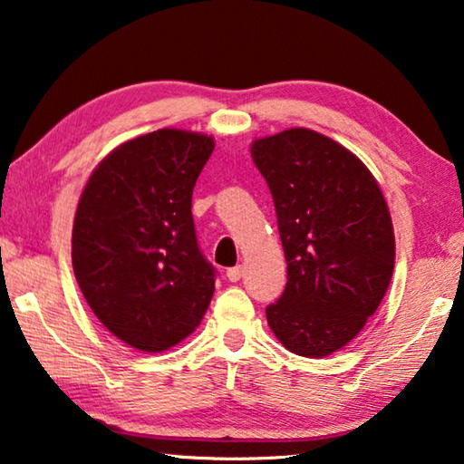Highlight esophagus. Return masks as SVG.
I'll return each mask as SVG.
<instances>
[{
	"mask_svg": "<svg viewBox=\"0 0 464 464\" xmlns=\"http://www.w3.org/2000/svg\"><path fill=\"white\" fill-rule=\"evenodd\" d=\"M241 275H244V268H241V266H233V268L227 270V278H229L231 283H237Z\"/></svg>",
	"mask_w": 464,
	"mask_h": 464,
	"instance_id": "34e87169",
	"label": "esophagus"
}]
</instances>
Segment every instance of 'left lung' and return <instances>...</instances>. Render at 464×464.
<instances>
[{"label": "left lung", "instance_id": "left-lung-1", "mask_svg": "<svg viewBox=\"0 0 464 464\" xmlns=\"http://www.w3.org/2000/svg\"><path fill=\"white\" fill-rule=\"evenodd\" d=\"M276 208L286 286L266 307L285 349L326 357L351 343L394 270L392 218L378 181L334 140L307 128L254 140Z\"/></svg>", "mask_w": 464, "mask_h": 464}]
</instances>
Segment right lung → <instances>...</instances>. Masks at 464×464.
<instances>
[{
	"label": "right lung",
	"mask_w": 464,
	"mask_h": 464,
	"mask_svg": "<svg viewBox=\"0 0 464 464\" xmlns=\"http://www.w3.org/2000/svg\"><path fill=\"white\" fill-rule=\"evenodd\" d=\"M215 140L157 130L117 146L80 196L72 266L80 291L109 333L160 353L200 324L215 268L198 247L192 192Z\"/></svg>",
	"instance_id": "obj_1"
}]
</instances>
